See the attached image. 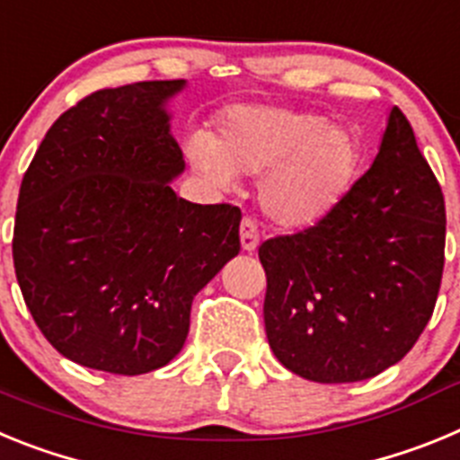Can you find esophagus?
<instances>
[{
	"label": "esophagus",
	"instance_id": "esophagus-1",
	"mask_svg": "<svg viewBox=\"0 0 460 460\" xmlns=\"http://www.w3.org/2000/svg\"><path fill=\"white\" fill-rule=\"evenodd\" d=\"M239 242H242V249L249 251V253H253L258 249L260 234L258 227H255V223L251 218H243L242 226H239Z\"/></svg>",
	"mask_w": 460,
	"mask_h": 460
}]
</instances>
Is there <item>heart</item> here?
Instances as JSON below:
<instances>
[{"label": "heart", "mask_w": 460, "mask_h": 460, "mask_svg": "<svg viewBox=\"0 0 460 460\" xmlns=\"http://www.w3.org/2000/svg\"><path fill=\"white\" fill-rule=\"evenodd\" d=\"M217 126V137L189 136V164L217 189H233L239 174L262 177L260 207L286 230L324 221L361 170L357 133L323 112L234 105L221 112Z\"/></svg>", "instance_id": "obj_1"}]
</instances>
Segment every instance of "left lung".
Wrapping results in <instances>:
<instances>
[{"label":"left lung","mask_w":460,"mask_h":460,"mask_svg":"<svg viewBox=\"0 0 460 460\" xmlns=\"http://www.w3.org/2000/svg\"><path fill=\"white\" fill-rule=\"evenodd\" d=\"M445 198L398 108L371 168L318 226L267 239L265 332L313 382H359L410 352L436 308Z\"/></svg>","instance_id":"obj_1"}]
</instances>
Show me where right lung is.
<instances>
[{
  "instance_id": "add662e5",
  "label": "right lung",
  "mask_w": 460,
  "mask_h": 460,
  "mask_svg": "<svg viewBox=\"0 0 460 460\" xmlns=\"http://www.w3.org/2000/svg\"><path fill=\"white\" fill-rule=\"evenodd\" d=\"M186 80L101 89L66 110L22 177L13 265L57 352L117 376L180 355L193 296L239 253L242 211L172 190L170 101Z\"/></svg>"
}]
</instances>
